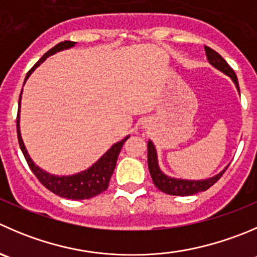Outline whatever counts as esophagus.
Here are the masks:
<instances>
[{"label":"esophagus","mask_w":257,"mask_h":257,"mask_svg":"<svg viewBox=\"0 0 257 257\" xmlns=\"http://www.w3.org/2000/svg\"><path fill=\"white\" fill-rule=\"evenodd\" d=\"M142 128L143 129L148 128V123H147V121H143V123H142Z\"/></svg>","instance_id":"obj_1"}]
</instances>
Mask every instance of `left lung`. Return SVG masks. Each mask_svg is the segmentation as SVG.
Instances as JSON below:
<instances>
[{
  "instance_id": "1",
  "label": "left lung",
  "mask_w": 257,
  "mask_h": 257,
  "mask_svg": "<svg viewBox=\"0 0 257 257\" xmlns=\"http://www.w3.org/2000/svg\"><path fill=\"white\" fill-rule=\"evenodd\" d=\"M206 56H207L208 62L215 69L221 71L222 74L227 75L231 80L235 84L236 89L240 93V88H238L237 76H236L235 71L230 68L227 62L225 61L222 56L215 50L211 47L205 46ZM228 166H226L220 173L215 174V176L210 177L206 179H184V178H176V177H171L168 174L164 173L161 169L158 163V154H157V149L154 147V143L152 141H148V168L151 172V177L153 179V183L159 191L164 192L167 195L172 196H192L196 195L198 192H203L206 189L210 188L212 184H215L223 172L227 169Z\"/></svg>"
}]
</instances>
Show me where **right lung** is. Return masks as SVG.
I'll return each mask as SVG.
<instances>
[{
  "label": "right lung",
  "instance_id": "1",
  "mask_svg": "<svg viewBox=\"0 0 257 257\" xmlns=\"http://www.w3.org/2000/svg\"><path fill=\"white\" fill-rule=\"evenodd\" d=\"M76 42L74 41H62L57 44L56 46L52 47L51 50L46 52L39 61L36 62V65L27 73L26 78H25V83L27 79L30 78L35 69L40 66L45 60L51 55L56 54V52L62 51V50H68L75 46ZM25 85V84H24ZM24 90V89H22ZM21 96L22 91L20 94L19 100V114H17V137H19V144L21 148L22 153H24L25 159H26L27 164L31 168L32 173L37 177L40 182L46 187L49 191H51L55 195L60 196L64 198H70V200H88V198L94 197V196L100 195L101 192L105 191L108 188L109 181L113 174L114 169H115L116 161H118V156L121 151V147L125 143L126 139L131 136L124 137L121 141L114 143L95 163L91 164L89 168L84 169V171L78 172V173L69 174V176H56V174H51L46 172L45 169L40 168L39 166L35 164L30 157L29 152H27L26 147H25L24 141L21 137V131H20V111H21Z\"/></svg>",
  "mask_w": 257,
  "mask_h": 257
}]
</instances>
